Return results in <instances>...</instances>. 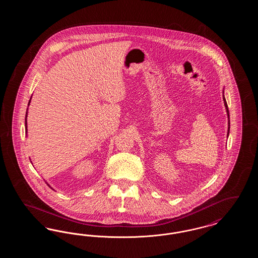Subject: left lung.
Instances as JSON below:
<instances>
[{
  "label": "left lung",
  "mask_w": 258,
  "mask_h": 258,
  "mask_svg": "<svg viewBox=\"0 0 258 258\" xmlns=\"http://www.w3.org/2000/svg\"><path fill=\"white\" fill-rule=\"evenodd\" d=\"M223 100H224V105H225V107H226V111H227V115H228V118H229V111H228L227 103H226V101H225V98H224V96H223ZM229 128H230V122L228 123V133H227V137H228V135H229Z\"/></svg>",
  "instance_id": "left-lung-1"
}]
</instances>
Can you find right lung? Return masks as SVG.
Returning <instances> with one entry per match:
<instances>
[{"label":"right lung","mask_w":258,"mask_h":258,"mask_svg":"<svg viewBox=\"0 0 258 258\" xmlns=\"http://www.w3.org/2000/svg\"><path fill=\"white\" fill-rule=\"evenodd\" d=\"M31 100V99H30ZM30 100H29V103H30ZM26 117H27V115H26ZM25 131H26V133H27V121H26V119H25Z\"/></svg>","instance_id":"obj_1"}]
</instances>
